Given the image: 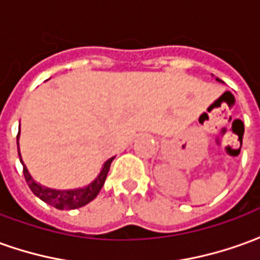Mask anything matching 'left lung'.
<instances>
[{
  "instance_id": "1",
  "label": "left lung",
  "mask_w": 260,
  "mask_h": 260,
  "mask_svg": "<svg viewBox=\"0 0 260 260\" xmlns=\"http://www.w3.org/2000/svg\"><path fill=\"white\" fill-rule=\"evenodd\" d=\"M215 80H217V81H218V83H222V81H221V80H219L218 77H215Z\"/></svg>"
}]
</instances>
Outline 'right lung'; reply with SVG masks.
<instances>
[{
	"label": "right lung",
	"mask_w": 260,
	"mask_h": 260,
	"mask_svg": "<svg viewBox=\"0 0 260 260\" xmlns=\"http://www.w3.org/2000/svg\"><path fill=\"white\" fill-rule=\"evenodd\" d=\"M19 134H21V129H19L18 136H16L18 155H19V160H21L23 166L25 180H26L29 188L32 190V193L35 194L36 197H39L42 201H45L46 204L54 207L57 210H76V208H80V207L88 204L90 201H92V200L99 196L100 190L104 186L107 174H108L110 166H111L112 160L115 159V156L110 157L108 160L105 161L104 165H103V168H101V172H100L99 176L91 183H88L87 186L79 187V188H70V190H56V188L42 186L41 183H38L30 176L29 170L25 166V163H23L22 156H21V150H19Z\"/></svg>",
	"instance_id": "1"
}]
</instances>
